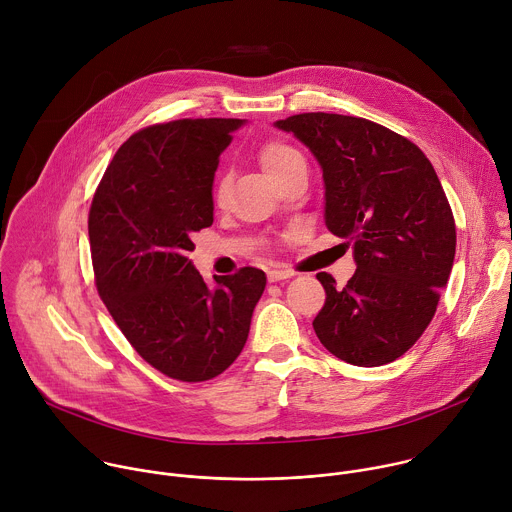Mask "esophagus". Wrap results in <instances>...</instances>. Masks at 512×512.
Segmentation results:
<instances>
[{
    "label": "esophagus",
    "instance_id": "obj_1",
    "mask_svg": "<svg viewBox=\"0 0 512 512\" xmlns=\"http://www.w3.org/2000/svg\"><path fill=\"white\" fill-rule=\"evenodd\" d=\"M291 275H294V271H289V269H269V271H267V279H269V281L289 279Z\"/></svg>",
    "mask_w": 512,
    "mask_h": 512
}]
</instances>
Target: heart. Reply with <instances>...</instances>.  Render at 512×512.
Segmentation results:
<instances>
[{
	"mask_svg": "<svg viewBox=\"0 0 512 512\" xmlns=\"http://www.w3.org/2000/svg\"><path fill=\"white\" fill-rule=\"evenodd\" d=\"M259 162H261L265 174L273 182L279 180L281 176H285L289 170H294L296 166L306 164L304 156L294 148V145H289L285 141H277V139H271L261 145ZM227 192H229V176H221V180H218V184H216V192H214L216 202H225Z\"/></svg>",
	"mask_w": 512,
	"mask_h": 512,
	"instance_id": "obj_1",
	"label": "heart"
}]
</instances>
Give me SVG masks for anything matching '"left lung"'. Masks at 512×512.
I'll list each match as a JSON object with an SVG mask.
<instances>
[{"instance_id": "1", "label": "left lung", "mask_w": 512, "mask_h": 512, "mask_svg": "<svg viewBox=\"0 0 512 512\" xmlns=\"http://www.w3.org/2000/svg\"><path fill=\"white\" fill-rule=\"evenodd\" d=\"M275 127L318 160L326 227L356 261L340 289L316 275L326 289L316 336L356 367L393 362L429 326L454 265L456 223L440 178L415 143L369 119L300 113Z\"/></svg>"}]
</instances>
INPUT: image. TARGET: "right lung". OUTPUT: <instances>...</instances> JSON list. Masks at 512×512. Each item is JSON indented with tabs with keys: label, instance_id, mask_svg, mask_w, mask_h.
Returning <instances> with one entry per match:
<instances>
[{
	"label": "right lung",
	"instance_id": "right-lung-1",
	"mask_svg": "<svg viewBox=\"0 0 512 512\" xmlns=\"http://www.w3.org/2000/svg\"><path fill=\"white\" fill-rule=\"evenodd\" d=\"M243 119H178L133 133L89 212L95 283L119 330L154 369L208 381L241 354L265 273L243 267L208 285L188 253L212 225L218 158Z\"/></svg>",
	"mask_w": 512,
	"mask_h": 512
}]
</instances>
